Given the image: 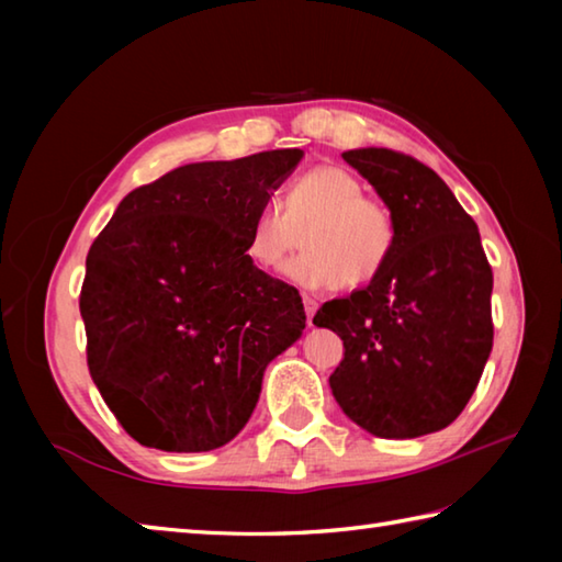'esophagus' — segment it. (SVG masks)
<instances>
[{
    "mask_svg": "<svg viewBox=\"0 0 562 562\" xmlns=\"http://www.w3.org/2000/svg\"><path fill=\"white\" fill-rule=\"evenodd\" d=\"M302 302H304V315H307V325L312 327V319H315V312H317V300L312 297V294H302Z\"/></svg>",
    "mask_w": 562,
    "mask_h": 562,
    "instance_id": "34e87169",
    "label": "esophagus"
}]
</instances>
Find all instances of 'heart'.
I'll return each instance as SVG.
<instances>
[{
	"label": "heart",
	"instance_id": "heart-1",
	"mask_svg": "<svg viewBox=\"0 0 562 562\" xmlns=\"http://www.w3.org/2000/svg\"><path fill=\"white\" fill-rule=\"evenodd\" d=\"M307 250L282 265V278L302 290L351 288L382 274L396 245V223L386 203L364 195V183L341 166L302 173L278 201L262 203L247 225L245 255L255 268L274 270L300 245Z\"/></svg>",
	"mask_w": 562,
	"mask_h": 562
}]
</instances>
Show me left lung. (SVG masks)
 Segmentation results:
<instances>
[{"label":"left lung","instance_id":"left-lung-1","mask_svg":"<svg viewBox=\"0 0 562 562\" xmlns=\"http://www.w3.org/2000/svg\"><path fill=\"white\" fill-rule=\"evenodd\" d=\"M341 158L392 211L396 245L379 278L317 310L315 325L345 341L331 394L379 439L441 431L469 404L493 347L479 225L412 156L355 148Z\"/></svg>","mask_w":562,"mask_h":562}]
</instances>
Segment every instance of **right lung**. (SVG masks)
Wrapping results in <instances>:
<instances>
[{"label": "right lung", "instance_id": "obj_1", "mask_svg": "<svg viewBox=\"0 0 562 562\" xmlns=\"http://www.w3.org/2000/svg\"><path fill=\"white\" fill-rule=\"evenodd\" d=\"M302 156L180 166L123 198L93 240L79 300L89 372L138 443L198 453L233 441L265 369L302 337L297 290L245 255L250 217Z\"/></svg>", "mask_w": 562, "mask_h": 562}]
</instances>
